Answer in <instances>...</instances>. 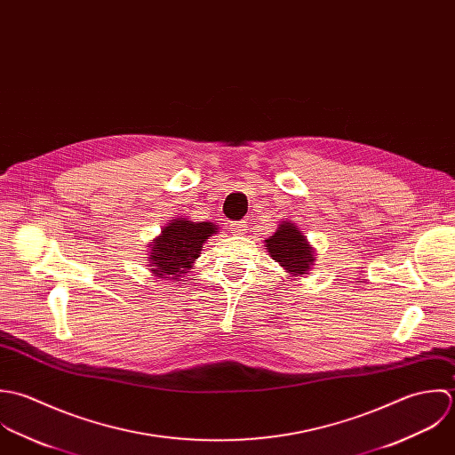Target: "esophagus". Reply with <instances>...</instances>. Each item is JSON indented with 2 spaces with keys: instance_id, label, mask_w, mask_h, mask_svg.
Returning <instances> with one entry per match:
<instances>
[{
  "instance_id": "1",
  "label": "esophagus",
  "mask_w": 455,
  "mask_h": 455,
  "mask_svg": "<svg viewBox=\"0 0 455 455\" xmlns=\"http://www.w3.org/2000/svg\"><path fill=\"white\" fill-rule=\"evenodd\" d=\"M230 230L234 235H244L246 230H248V223L246 221H234L230 225Z\"/></svg>"
}]
</instances>
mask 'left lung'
<instances>
[{
    "label": "left lung",
    "mask_w": 455,
    "mask_h": 455,
    "mask_svg": "<svg viewBox=\"0 0 455 455\" xmlns=\"http://www.w3.org/2000/svg\"><path fill=\"white\" fill-rule=\"evenodd\" d=\"M264 243L269 257L290 277H302L313 269L316 260L315 248L295 223L281 221L277 230Z\"/></svg>",
    "instance_id": "1"
}]
</instances>
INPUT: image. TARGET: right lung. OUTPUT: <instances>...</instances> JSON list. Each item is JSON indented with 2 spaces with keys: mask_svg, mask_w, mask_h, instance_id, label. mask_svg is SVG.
Wrapping results in <instances>:
<instances>
[{
  "mask_svg": "<svg viewBox=\"0 0 455 455\" xmlns=\"http://www.w3.org/2000/svg\"><path fill=\"white\" fill-rule=\"evenodd\" d=\"M218 234V225L211 221H191L176 218L164 227L160 235L148 244V267L156 279L181 281L200 257L204 243Z\"/></svg>",
  "mask_w": 455,
  "mask_h": 455,
  "instance_id": "add662e5",
  "label": "right lung"
}]
</instances>
